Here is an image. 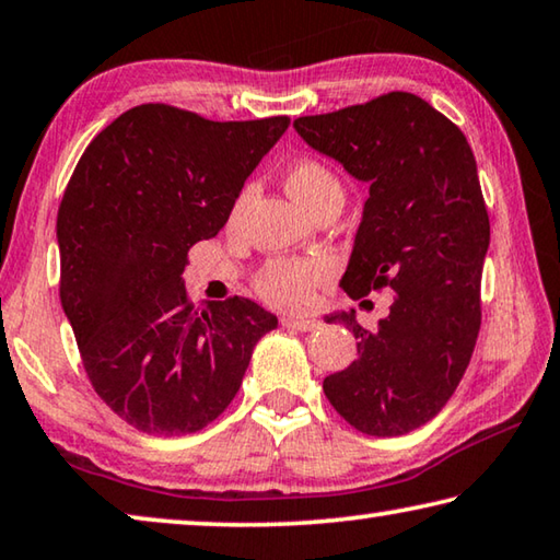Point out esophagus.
<instances>
[{
  "label": "esophagus",
  "instance_id": "1",
  "mask_svg": "<svg viewBox=\"0 0 560 560\" xmlns=\"http://www.w3.org/2000/svg\"><path fill=\"white\" fill-rule=\"evenodd\" d=\"M281 324L293 330H303V334H306V330H316L320 326L314 318H299V316H283Z\"/></svg>",
  "mask_w": 560,
  "mask_h": 560
}]
</instances>
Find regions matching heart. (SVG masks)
Segmentation results:
<instances>
[{"instance_id":"obj_1","label":"heart","mask_w":560,"mask_h":560,"mask_svg":"<svg viewBox=\"0 0 560 560\" xmlns=\"http://www.w3.org/2000/svg\"><path fill=\"white\" fill-rule=\"evenodd\" d=\"M287 187L293 200L306 207L314 214L320 205L340 202L343 205V183L338 175L320 160L306 158L293 163L287 173ZM252 197V187H244L230 210V226L240 222L246 202ZM326 273V264L318 259H271L259 269L254 287L259 296L277 308H306L314 299L316 281Z\"/></svg>"}]
</instances>
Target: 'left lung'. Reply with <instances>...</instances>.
<instances>
[{"instance_id": "1", "label": "left lung", "mask_w": 560, "mask_h": 560, "mask_svg": "<svg viewBox=\"0 0 560 560\" xmlns=\"http://www.w3.org/2000/svg\"><path fill=\"white\" fill-rule=\"evenodd\" d=\"M299 136L371 185L340 287L350 299L393 291L377 328L336 314L358 338V360L324 393L373 438L422 428L457 390L481 326L489 214L477 163L454 122L415 93L293 120Z\"/></svg>"}]
</instances>
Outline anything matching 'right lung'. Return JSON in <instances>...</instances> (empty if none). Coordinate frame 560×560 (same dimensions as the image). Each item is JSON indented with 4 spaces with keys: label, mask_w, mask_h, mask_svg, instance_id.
I'll list each match as a JSON object with an SVG mask.
<instances>
[{
    "label": "right lung",
    "mask_w": 560,
    "mask_h": 560,
    "mask_svg": "<svg viewBox=\"0 0 560 560\" xmlns=\"http://www.w3.org/2000/svg\"><path fill=\"white\" fill-rule=\"evenodd\" d=\"M289 122L143 103L83 150L56 217L59 296L93 390L130 428L160 438L207 428L277 328L244 296L195 306L183 271Z\"/></svg>",
    "instance_id": "add662e5"
}]
</instances>
